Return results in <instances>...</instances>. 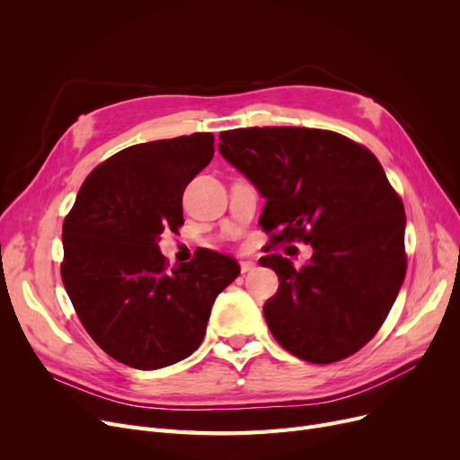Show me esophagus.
Wrapping results in <instances>:
<instances>
[{
  "label": "esophagus",
  "instance_id": "34e87169",
  "mask_svg": "<svg viewBox=\"0 0 460 460\" xmlns=\"http://www.w3.org/2000/svg\"><path fill=\"white\" fill-rule=\"evenodd\" d=\"M255 269V262L253 261H240V270H243V274H248Z\"/></svg>",
  "mask_w": 460,
  "mask_h": 460
}]
</instances>
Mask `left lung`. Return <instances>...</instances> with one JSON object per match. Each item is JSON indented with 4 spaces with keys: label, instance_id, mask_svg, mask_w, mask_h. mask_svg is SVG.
Here are the masks:
<instances>
[{
    "label": "left lung",
    "instance_id": "1",
    "mask_svg": "<svg viewBox=\"0 0 460 460\" xmlns=\"http://www.w3.org/2000/svg\"><path fill=\"white\" fill-rule=\"evenodd\" d=\"M220 155L267 199L270 243L302 240L296 269L279 253L259 259L279 278L262 311L276 341L311 364H332L373 340L406 274L401 198L376 156L341 134L253 127L220 134Z\"/></svg>",
    "mask_w": 460,
    "mask_h": 460
}]
</instances>
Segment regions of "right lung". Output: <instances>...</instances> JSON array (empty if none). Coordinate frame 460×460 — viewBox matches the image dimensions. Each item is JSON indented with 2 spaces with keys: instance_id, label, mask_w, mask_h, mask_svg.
Segmentation results:
<instances>
[{
  "instance_id": "right-lung-1",
  "label": "right lung",
  "mask_w": 460,
  "mask_h": 460,
  "mask_svg": "<svg viewBox=\"0 0 460 460\" xmlns=\"http://www.w3.org/2000/svg\"><path fill=\"white\" fill-rule=\"evenodd\" d=\"M212 156L210 132L132 145L93 169L65 217L66 295L93 341L128 367L188 358L216 296L240 274L212 250L169 270L158 248L165 229L184 224V188Z\"/></svg>"
}]
</instances>
